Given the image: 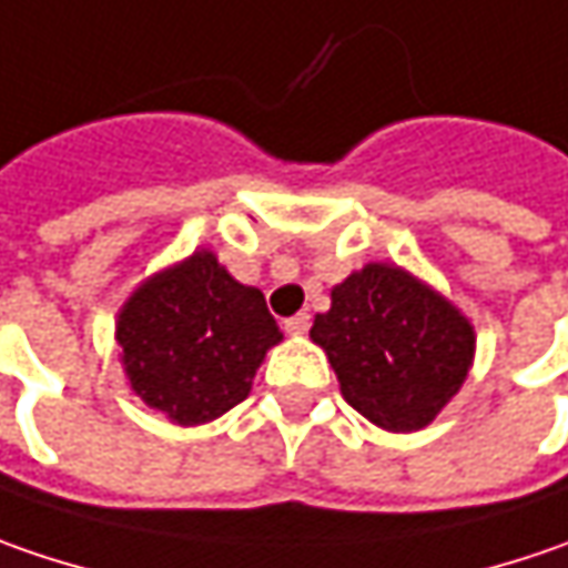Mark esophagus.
I'll list each match as a JSON object with an SVG mask.
<instances>
[{
	"instance_id": "1",
	"label": "esophagus",
	"mask_w": 568,
	"mask_h": 568,
	"mask_svg": "<svg viewBox=\"0 0 568 568\" xmlns=\"http://www.w3.org/2000/svg\"><path fill=\"white\" fill-rule=\"evenodd\" d=\"M306 328H310V313H297V316H291V320L284 323V332H287V335H306Z\"/></svg>"
}]
</instances>
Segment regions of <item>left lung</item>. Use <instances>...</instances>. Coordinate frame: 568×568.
Here are the masks:
<instances>
[{
    "label": "left lung",
    "instance_id": "8db88e82",
    "mask_svg": "<svg viewBox=\"0 0 568 568\" xmlns=\"http://www.w3.org/2000/svg\"><path fill=\"white\" fill-rule=\"evenodd\" d=\"M310 338L326 352L345 403L393 435L432 425L460 393L476 355L467 316L389 262H367L335 284Z\"/></svg>",
    "mask_w": 568,
    "mask_h": 568
}]
</instances>
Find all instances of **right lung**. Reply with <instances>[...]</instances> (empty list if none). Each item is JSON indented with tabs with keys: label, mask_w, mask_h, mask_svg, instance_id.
<instances>
[{
	"label": "right lung",
	"mask_w": 568,
	"mask_h": 568,
	"mask_svg": "<svg viewBox=\"0 0 568 568\" xmlns=\"http://www.w3.org/2000/svg\"><path fill=\"white\" fill-rule=\"evenodd\" d=\"M114 338L130 389L191 428L240 406L284 335L265 294L240 284L211 248H197L124 300Z\"/></svg>",
	"instance_id": "right-lung-1"
}]
</instances>
